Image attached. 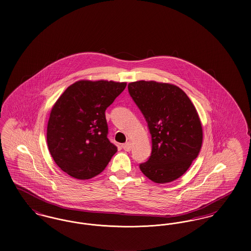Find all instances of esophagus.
<instances>
[{"label": "esophagus", "mask_w": 251, "mask_h": 251, "mask_svg": "<svg viewBox=\"0 0 251 251\" xmlns=\"http://www.w3.org/2000/svg\"><path fill=\"white\" fill-rule=\"evenodd\" d=\"M122 147H123V149H124L125 151L129 152V151H131V149H132V144H131L130 142H126V143H124V144L122 145Z\"/></svg>", "instance_id": "esophagus-1"}]
</instances>
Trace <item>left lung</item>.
Listing matches in <instances>:
<instances>
[{
  "label": "left lung",
  "mask_w": 251,
  "mask_h": 251,
  "mask_svg": "<svg viewBox=\"0 0 251 251\" xmlns=\"http://www.w3.org/2000/svg\"><path fill=\"white\" fill-rule=\"evenodd\" d=\"M127 87L152 137V153L140 169L154 183L173 182L187 171L201 147L196 109L185 92L173 84L140 80Z\"/></svg>",
  "instance_id": "obj_1"
}]
</instances>
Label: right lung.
Listing matches in <instances>:
<instances>
[{
  "label": "right lung",
  "instance_id": "1",
  "mask_svg": "<svg viewBox=\"0 0 251 251\" xmlns=\"http://www.w3.org/2000/svg\"><path fill=\"white\" fill-rule=\"evenodd\" d=\"M126 82L79 80L56 101L47 129L50 153L62 171L80 180L102 173L117 147L108 139L105 111Z\"/></svg>",
  "mask_w": 251,
  "mask_h": 251
}]
</instances>
